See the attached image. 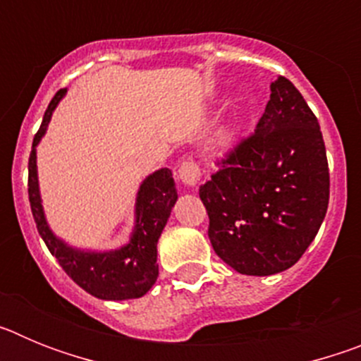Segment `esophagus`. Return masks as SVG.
<instances>
[{"instance_id": "obj_1", "label": "esophagus", "mask_w": 361, "mask_h": 361, "mask_svg": "<svg viewBox=\"0 0 361 361\" xmlns=\"http://www.w3.org/2000/svg\"><path fill=\"white\" fill-rule=\"evenodd\" d=\"M200 177V168L193 159H186L183 161L180 168H178V180L184 184V186H195L197 180Z\"/></svg>"}]
</instances>
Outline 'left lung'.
<instances>
[{
  "label": "left lung",
  "instance_id": "obj_1",
  "mask_svg": "<svg viewBox=\"0 0 361 361\" xmlns=\"http://www.w3.org/2000/svg\"><path fill=\"white\" fill-rule=\"evenodd\" d=\"M199 188L213 250L242 275L295 266L329 206V164L317 116L289 79L271 85L257 128Z\"/></svg>",
  "mask_w": 361,
  "mask_h": 361
}]
</instances>
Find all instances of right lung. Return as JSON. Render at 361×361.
Masks as SVG:
<instances>
[{"mask_svg":"<svg viewBox=\"0 0 361 361\" xmlns=\"http://www.w3.org/2000/svg\"><path fill=\"white\" fill-rule=\"evenodd\" d=\"M65 92L66 88H61L50 101L43 116V123L34 135L30 157H28V200H30V209L36 220L37 231L50 253L61 264L66 275L86 293L101 300L141 298L152 289L159 276L157 242L177 200L171 170L162 168L149 175L141 184L137 197V224L128 245L110 253H85L63 244L49 229L41 208L36 146L47 132L54 108L57 106Z\"/></svg>","mask_w":361,"mask_h":361,"instance_id":"obj_1","label":"right lung"}]
</instances>
